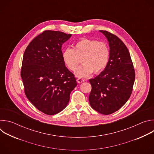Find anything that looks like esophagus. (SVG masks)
I'll use <instances>...</instances> for the list:
<instances>
[{
	"mask_svg": "<svg viewBox=\"0 0 154 154\" xmlns=\"http://www.w3.org/2000/svg\"><path fill=\"white\" fill-rule=\"evenodd\" d=\"M77 82L79 83H82V82H85V80H83V79H82L79 78V79H77Z\"/></svg>",
	"mask_w": 154,
	"mask_h": 154,
	"instance_id": "1",
	"label": "esophagus"
}]
</instances>
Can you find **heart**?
Masks as SVG:
<instances>
[{
  "mask_svg": "<svg viewBox=\"0 0 154 154\" xmlns=\"http://www.w3.org/2000/svg\"><path fill=\"white\" fill-rule=\"evenodd\" d=\"M110 51L107 44L96 39L83 38L75 42L73 48L66 49L62 52V59L67 68L74 71L82 58L83 64L75 71L79 78H86L93 72L103 71L108 63Z\"/></svg>",
  "mask_w": 154,
  "mask_h": 154,
  "instance_id": "b5f03b06",
  "label": "heart"
}]
</instances>
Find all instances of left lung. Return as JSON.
Here are the masks:
<instances>
[{
    "mask_svg": "<svg viewBox=\"0 0 154 154\" xmlns=\"http://www.w3.org/2000/svg\"><path fill=\"white\" fill-rule=\"evenodd\" d=\"M100 32L109 42L110 55L105 70L94 79L89 80L92 86L89 101L96 111L108 115L118 111L130 97L135 72L125 44L110 32Z\"/></svg>",
    "mask_w": 154,
    "mask_h": 154,
    "instance_id": "left-lung-1",
    "label": "left lung"
}]
</instances>
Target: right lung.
Wrapping results in <instances>:
<instances>
[{
  "mask_svg": "<svg viewBox=\"0 0 154 154\" xmlns=\"http://www.w3.org/2000/svg\"><path fill=\"white\" fill-rule=\"evenodd\" d=\"M71 34L45 30L27 46L20 76L27 98L41 112L55 115L67 106L77 86L74 75L62 59L63 44Z\"/></svg>",
  "mask_w": 154,
  "mask_h": 154,
  "instance_id": "right-lung-1",
  "label": "right lung"
}]
</instances>
